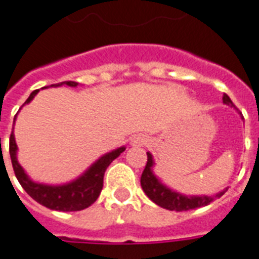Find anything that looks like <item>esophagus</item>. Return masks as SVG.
<instances>
[{"label": "esophagus", "mask_w": 259, "mask_h": 259, "mask_svg": "<svg viewBox=\"0 0 259 259\" xmlns=\"http://www.w3.org/2000/svg\"><path fill=\"white\" fill-rule=\"evenodd\" d=\"M148 144V138L145 136H136L132 140V145L133 146H142V145Z\"/></svg>", "instance_id": "obj_1"}]
</instances>
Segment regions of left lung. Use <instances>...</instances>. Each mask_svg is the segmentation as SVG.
<instances>
[{"mask_svg": "<svg viewBox=\"0 0 259 259\" xmlns=\"http://www.w3.org/2000/svg\"><path fill=\"white\" fill-rule=\"evenodd\" d=\"M224 104L234 106L232 100L229 98L228 94H224ZM153 166H154V161L151 157L150 153H148V162L145 166L142 176H141V186L142 190L145 191V194L148 195L149 198L158 206L167 210H176V211H186V210L197 209L201 206L209 205L210 202H213L214 199L221 198L225 194V191H220L217 194L211 195H184L180 194L177 191H173L167 186L161 182L158 178L155 177L153 173Z\"/></svg>", "mask_w": 259, "mask_h": 259, "instance_id": "1", "label": "left lung"}]
</instances>
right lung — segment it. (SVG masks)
Instances as JSON below:
<instances>
[{
	"mask_svg": "<svg viewBox=\"0 0 259 259\" xmlns=\"http://www.w3.org/2000/svg\"><path fill=\"white\" fill-rule=\"evenodd\" d=\"M61 85H68L75 88L78 83L74 81H65L50 86ZM38 92L39 90H34L29 96V98L25 101V104H29ZM14 121H16V118H14ZM122 151H125L123 146L110 151L108 154L102 155L100 159H97L96 162L90 166L89 169L86 170L85 173L82 174L81 177L71 181L69 184L58 185V186H50V185L33 182L30 178L27 177V174L25 173L22 166L17 161V144L16 140H14L13 132L10 134L9 141L10 159H12L14 174H16L17 180L21 184V186L24 188V190L34 201H37V202L44 205L48 209L58 210V211H79V210H83L86 207H89L90 205H93L97 201V198H98L101 190H102V186H104V174L106 171V169H108V166Z\"/></svg>",
	"mask_w": 259,
	"mask_h": 259,
	"instance_id": "add662e5",
	"label": "right lung"
}]
</instances>
